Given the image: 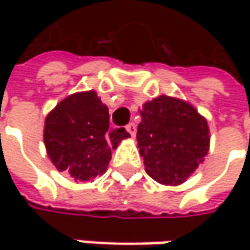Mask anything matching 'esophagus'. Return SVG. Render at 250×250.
Masks as SVG:
<instances>
[{
	"label": "esophagus",
	"mask_w": 250,
	"mask_h": 250,
	"mask_svg": "<svg viewBox=\"0 0 250 250\" xmlns=\"http://www.w3.org/2000/svg\"><path fill=\"white\" fill-rule=\"evenodd\" d=\"M125 130L130 133V136H131V137H134V136H136V125H134V123H128V125H125Z\"/></svg>",
	"instance_id": "1"
}]
</instances>
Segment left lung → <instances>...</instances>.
Listing matches in <instances>:
<instances>
[{"instance_id": "obj_1", "label": "left lung", "mask_w": 250, "mask_h": 250, "mask_svg": "<svg viewBox=\"0 0 250 250\" xmlns=\"http://www.w3.org/2000/svg\"><path fill=\"white\" fill-rule=\"evenodd\" d=\"M140 116L136 139L146 174L164 185L185 182L208 153L207 120L189 103L168 95L145 103Z\"/></svg>"}]
</instances>
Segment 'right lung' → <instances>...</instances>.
Segmentation results:
<instances>
[{
    "instance_id": "add662e5",
    "label": "right lung",
    "mask_w": 250,
    "mask_h": 250,
    "mask_svg": "<svg viewBox=\"0 0 250 250\" xmlns=\"http://www.w3.org/2000/svg\"><path fill=\"white\" fill-rule=\"evenodd\" d=\"M130 137L125 128H111L110 114L95 91L63 98L46 117L43 140L47 156L61 172L78 181L103 175L111 150Z\"/></svg>"
}]
</instances>
